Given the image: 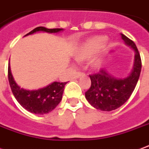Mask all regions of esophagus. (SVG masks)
Here are the masks:
<instances>
[{"instance_id": "esophagus-1", "label": "esophagus", "mask_w": 149, "mask_h": 149, "mask_svg": "<svg viewBox=\"0 0 149 149\" xmlns=\"http://www.w3.org/2000/svg\"><path fill=\"white\" fill-rule=\"evenodd\" d=\"M83 75H84V73H82V72H78V73H77V74L75 75L74 77H73V78H75V79H78V78L81 77Z\"/></svg>"}]
</instances>
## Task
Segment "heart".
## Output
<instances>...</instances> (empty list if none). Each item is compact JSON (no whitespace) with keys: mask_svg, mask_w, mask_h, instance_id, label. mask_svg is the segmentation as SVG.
<instances>
[{"mask_svg":"<svg viewBox=\"0 0 149 149\" xmlns=\"http://www.w3.org/2000/svg\"><path fill=\"white\" fill-rule=\"evenodd\" d=\"M107 38L105 36H94L88 38L77 47L73 56L76 61L82 63L90 60L89 64L93 68H98L104 63L107 51L101 49Z\"/></svg>","mask_w":149,"mask_h":149,"instance_id":"b5f03b06","label":"heart"}]
</instances>
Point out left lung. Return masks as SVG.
I'll return each instance as SVG.
<instances>
[{
  "label": "left lung",
  "mask_w": 149,
  "mask_h": 149,
  "mask_svg": "<svg viewBox=\"0 0 149 149\" xmlns=\"http://www.w3.org/2000/svg\"><path fill=\"white\" fill-rule=\"evenodd\" d=\"M121 35L126 45L135 52L132 69L126 77H115L105 68L89 76L91 86L85 93V98L97 110L111 111L123 106L132 95L140 77L142 66L140 53L135 42Z\"/></svg>",
  "instance_id": "left-lung-1"
}]
</instances>
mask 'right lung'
<instances>
[{"label":"right lung","mask_w":149,"mask_h":149,"mask_svg":"<svg viewBox=\"0 0 149 149\" xmlns=\"http://www.w3.org/2000/svg\"><path fill=\"white\" fill-rule=\"evenodd\" d=\"M63 31L64 29H47L43 26H38L25 36L34 35L38 32L57 34ZM8 77L11 90L18 103L29 112L36 114H47L52 111L62 99L64 85H66V82L54 81L45 87L38 89H26L21 88L13 79L9 64L8 68Z\"/></svg>","instance_id":"add662e5"}]
</instances>
